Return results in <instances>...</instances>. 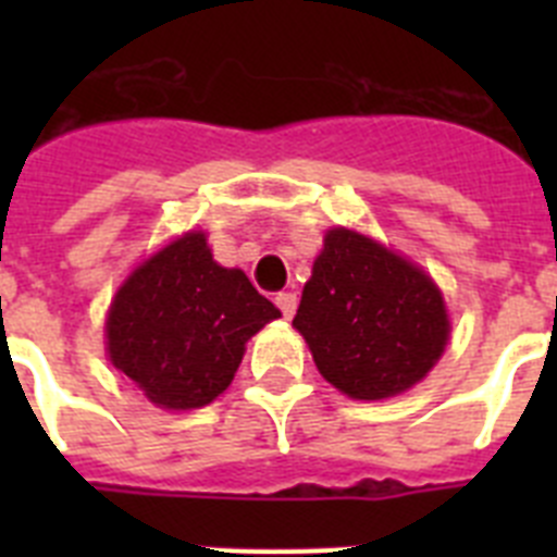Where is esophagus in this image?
I'll list each match as a JSON object with an SVG mask.
<instances>
[{"label": "esophagus", "mask_w": 557, "mask_h": 557, "mask_svg": "<svg viewBox=\"0 0 557 557\" xmlns=\"http://www.w3.org/2000/svg\"><path fill=\"white\" fill-rule=\"evenodd\" d=\"M273 301H275V307L282 309L284 318H293L295 307H298V295H295V293H278Z\"/></svg>", "instance_id": "1"}]
</instances>
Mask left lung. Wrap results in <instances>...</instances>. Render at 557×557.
<instances>
[{"label":"left lung","instance_id":"obj_1","mask_svg":"<svg viewBox=\"0 0 557 557\" xmlns=\"http://www.w3.org/2000/svg\"><path fill=\"white\" fill-rule=\"evenodd\" d=\"M293 326L323 379L351 398L412 387L449 337L444 298L430 275L346 228L326 234Z\"/></svg>","mask_w":557,"mask_h":557}]
</instances>
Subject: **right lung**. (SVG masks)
Returning <instances> with one entry per match:
<instances>
[{"mask_svg":"<svg viewBox=\"0 0 557 557\" xmlns=\"http://www.w3.org/2000/svg\"><path fill=\"white\" fill-rule=\"evenodd\" d=\"M278 314L243 270L211 259L203 234H186L120 287L106 323L108 354L152 405L191 410L231 385L245 343Z\"/></svg>","mask_w":557,"mask_h":557,"instance_id":"right-lung-1","label":"right lung"}]
</instances>
